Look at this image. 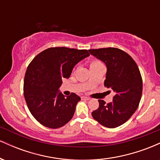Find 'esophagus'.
<instances>
[{"mask_svg":"<svg viewBox=\"0 0 160 160\" xmlns=\"http://www.w3.org/2000/svg\"><path fill=\"white\" fill-rule=\"evenodd\" d=\"M82 98L84 99V100H89V98H88V97H86V96H82Z\"/></svg>","mask_w":160,"mask_h":160,"instance_id":"1","label":"esophagus"}]
</instances>
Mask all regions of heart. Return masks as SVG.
<instances>
[{"label": "heart", "instance_id": "1", "mask_svg": "<svg viewBox=\"0 0 160 160\" xmlns=\"http://www.w3.org/2000/svg\"><path fill=\"white\" fill-rule=\"evenodd\" d=\"M97 63H100V62H98V61H95V62H92L91 63V65H94V64H97Z\"/></svg>", "mask_w": 160, "mask_h": 160}]
</instances>
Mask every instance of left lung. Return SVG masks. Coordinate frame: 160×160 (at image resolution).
<instances>
[{
	"label": "left lung",
	"instance_id": "obj_1",
	"mask_svg": "<svg viewBox=\"0 0 160 160\" xmlns=\"http://www.w3.org/2000/svg\"><path fill=\"white\" fill-rule=\"evenodd\" d=\"M89 52L106 65L104 86L115 94L113 102L108 104L98 100L99 107L92 116L105 127H118L132 116L140 103L142 94L140 71L133 58L120 49L108 47L89 49Z\"/></svg>",
	"mask_w": 160,
	"mask_h": 160
}]
</instances>
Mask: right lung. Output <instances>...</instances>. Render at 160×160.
Listing matches in <instances>:
<instances>
[{
  "mask_svg": "<svg viewBox=\"0 0 160 160\" xmlns=\"http://www.w3.org/2000/svg\"><path fill=\"white\" fill-rule=\"evenodd\" d=\"M89 56L86 49L52 47L29 64L24 80V96L29 111L40 124L50 128L65 126L74 114L80 97H65L58 91L62 79L69 78L74 67Z\"/></svg>",
  "mask_w": 160,
  "mask_h": 160,
  "instance_id": "obj_1",
  "label": "right lung"
}]
</instances>
